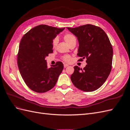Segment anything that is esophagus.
Returning a JSON list of instances; mask_svg holds the SVG:
<instances>
[{
  "label": "esophagus",
  "mask_w": 130,
  "mask_h": 130,
  "mask_svg": "<svg viewBox=\"0 0 130 130\" xmlns=\"http://www.w3.org/2000/svg\"><path fill=\"white\" fill-rule=\"evenodd\" d=\"M68 66H69V65L67 64H64V68H67V67H68Z\"/></svg>",
  "instance_id": "obj_1"
}]
</instances>
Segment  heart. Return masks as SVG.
I'll use <instances>...</instances> for the list:
<instances>
[{"label":"heart","instance_id":"heart-1","mask_svg":"<svg viewBox=\"0 0 130 130\" xmlns=\"http://www.w3.org/2000/svg\"><path fill=\"white\" fill-rule=\"evenodd\" d=\"M63 39L65 41V42L67 43V44L69 45V44L73 42L74 41L76 40V37L74 36V35L71 34H66L64 35L63 36ZM58 42L57 38H54L52 42V46L53 48H55ZM63 60L66 62H69L70 60H71V57H70L69 56H65L63 57Z\"/></svg>","mask_w":130,"mask_h":130}]
</instances>
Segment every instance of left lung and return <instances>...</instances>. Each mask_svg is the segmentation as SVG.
Returning <instances> with one entry per match:
<instances>
[{"label": "left lung", "instance_id": "1", "mask_svg": "<svg viewBox=\"0 0 130 130\" xmlns=\"http://www.w3.org/2000/svg\"><path fill=\"white\" fill-rule=\"evenodd\" d=\"M78 42L77 55L86 58L83 69L75 66L70 79L76 88L85 92H93L100 88L107 80L112 69L113 48L105 31L95 25L86 24L67 27Z\"/></svg>", "mask_w": 130, "mask_h": 130}]
</instances>
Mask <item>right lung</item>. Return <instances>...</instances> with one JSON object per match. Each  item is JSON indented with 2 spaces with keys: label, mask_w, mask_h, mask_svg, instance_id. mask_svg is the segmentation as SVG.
<instances>
[{
  "label": "right lung",
  "mask_w": 130,
  "mask_h": 130,
  "mask_svg": "<svg viewBox=\"0 0 130 130\" xmlns=\"http://www.w3.org/2000/svg\"><path fill=\"white\" fill-rule=\"evenodd\" d=\"M64 29L40 25L22 38L17 55L18 67L25 83L34 92L44 93L52 89L63 69L61 62L48 68L45 58L53 53V40Z\"/></svg>",
  "instance_id": "right-lung-1"
}]
</instances>
